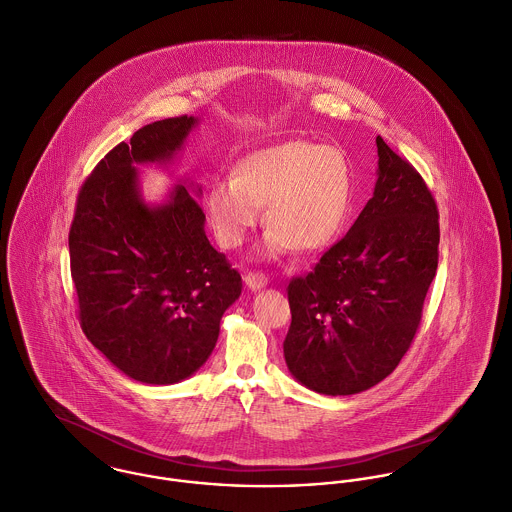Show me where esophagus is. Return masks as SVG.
Instances as JSON below:
<instances>
[{
  "mask_svg": "<svg viewBox=\"0 0 512 512\" xmlns=\"http://www.w3.org/2000/svg\"><path fill=\"white\" fill-rule=\"evenodd\" d=\"M243 281H245V285H247L251 291H259V289L267 287V283H269L263 273H247V275L243 277Z\"/></svg>",
  "mask_w": 512,
  "mask_h": 512,
  "instance_id": "obj_1",
  "label": "esophagus"
}]
</instances>
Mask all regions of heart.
<instances>
[{"instance_id": "obj_1", "label": "heart", "mask_w": 512, "mask_h": 512, "mask_svg": "<svg viewBox=\"0 0 512 512\" xmlns=\"http://www.w3.org/2000/svg\"><path fill=\"white\" fill-rule=\"evenodd\" d=\"M354 200L348 158L336 146L283 142L243 156L233 178L211 184L205 213L225 249L239 247L261 221L269 229L263 249L269 257L316 251L340 233Z\"/></svg>"}]
</instances>
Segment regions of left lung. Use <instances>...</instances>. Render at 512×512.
Instances as JSON below:
<instances>
[{
	"label": "left lung",
	"mask_w": 512,
	"mask_h": 512,
	"mask_svg": "<svg viewBox=\"0 0 512 512\" xmlns=\"http://www.w3.org/2000/svg\"><path fill=\"white\" fill-rule=\"evenodd\" d=\"M378 180L348 233L289 283V372L324 396L370 390L417 332L437 271L439 215L423 178L382 136Z\"/></svg>",
	"instance_id": "obj_1"
}]
</instances>
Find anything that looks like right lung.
Returning a JSON list of instances; mask_svg holds the SVG:
<instances>
[{"label":"right lung","instance_id":"add662e5","mask_svg":"<svg viewBox=\"0 0 512 512\" xmlns=\"http://www.w3.org/2000/svg\"><path fill=\"white\" fill-rule=\"evenodd\" d=\"M196 124L186 114L158 120L114 146L85 180L69 231L83 332L122 374L152 386L204 366L241 295L190 188H172L164 204L140 194L136 166L172 162Z\"/></svg>","mask_w":512,"mask_h":512}]
</instances>
